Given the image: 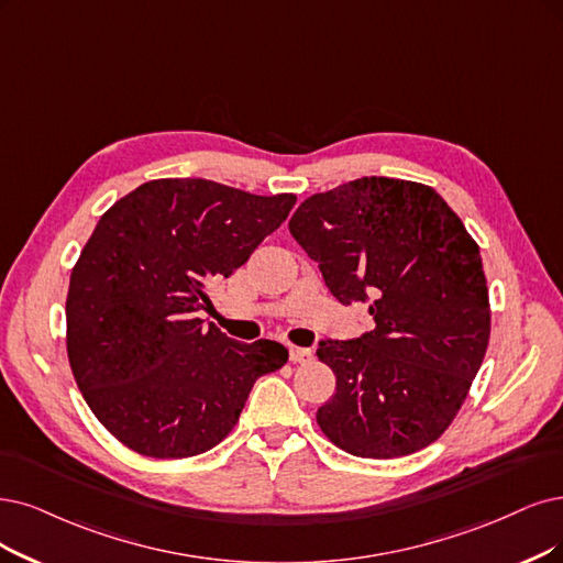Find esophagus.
<instances>
[{
	"instance_id": "1",
	"label": "esophagus",
	"mask_w": 563,
	"mask_h": 563,
	"mask_svg": "<svg viewBox=\"0 0 563 563\" xmlns=\"http://www.w3.org/2000/svg\"><path fill=\"white\" fill-rule=\"evenodd\" d=\"M310 357H313V352H310L308 347H289V362L292 364L310 362Z\"/></svg>"
}]
</instances>
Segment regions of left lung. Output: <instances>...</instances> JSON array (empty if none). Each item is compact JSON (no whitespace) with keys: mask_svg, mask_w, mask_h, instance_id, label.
<instances>
[{"mask_svg":"<svg viewBox=\"0 0 563 563\" xmlns=\"http://www.w3.org/2000/svg\"><path fill=\"white\" fill-rule=\"evenodd\" d=\"M289 232L343 306L376 322L320 341L336 394L318 424L336 448L394 460L431 445L460 412L489 343L481 247L429 185L366 176L308 197Z\"/></svg>","mask_w":563,"mask_h":563,"instance_id":"1","label":"left lung"}]
</instances>
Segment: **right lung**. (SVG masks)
<instances>
[{
	"label": "right lung",
	"instance_id": "obj_1",
	"mask_svg": "<svg viewBox=\"0 0 563 563\" xmlns=\"http://www.w3.org/2000/svg\"><path fill=\"white\" fill-rule=\"evenodd\" d=\"M295 195L159 178L115 201L71 271L67 355L95 418L130 450L185 460L234 429L247 394L287 362L276 341L239 343L199 310L285 222Z\"/></svg>",
	"mask_w": 563,
	"mask_h": 563
}]
</instances>
